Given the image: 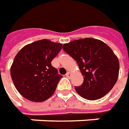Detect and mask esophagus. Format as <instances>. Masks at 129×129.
I'll use <instances>...</instances> for the list:
<instances>
[{"label":"esophagus","instance_id":"1","mask_svg":"<svg viewBox=\"0 0 129 129\" xmlns=\"http://www.w3.org/2000/svg\"><path fill=\"white\" fill-rule=\"evenodd\" d=\"M66 76H67V77H68V78H70V77L72 76V73H71V72H68L67 74H66Z\"/></svg>","mask_w":129,"mask_h":129}]
</instances>
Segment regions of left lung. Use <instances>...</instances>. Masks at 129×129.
Here are the masks:
<instances>
[{
  "label": "left lung",
  "instance_id": "obj_1",
  "mask_svg": "<svg viewBox=\"0 0 129 129\" xmlns=\"http://www.w3.org/2000/svg\"><path fill=\"white\" fill-rule=\"evenodd\" d=\"M62 48L77 62L84 78L82 85L75 87L80 95L95 101L111 91L118 77L119 61L106 44L85 38L64 44Z\"/></svg>",
  "mask_w": 129,
  "mask_h": 129
}]
</instances>
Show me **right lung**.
I'll return each instance as SVG.
<instances>
[{"instance_id": "right-lung-1", "label": "right lung", "mask_w": 129, "mask_h": 129, "mask_svg": "<svg viewBox=\"0 0 129 129\" xmlns=\"http://www.w3.org/2000/svg\"><path fill=\"white\" fill-rule=\"evenodd\" d=\"M62 44L42 39L23 47L11 67V76L19 93L33 102H42L54 94L62 76L51 62Z\"/></svg>"}]
</instances>
